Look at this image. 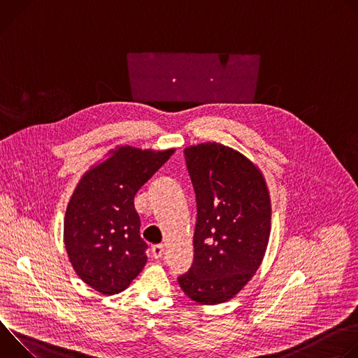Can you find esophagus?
Returning a JSON list of instances; mask_svg holds the SVG:
<instances>
[{
  "mask_svg": "<svg viewBox=\"0 0 358 358\" xmlns=\"http://www.w3.org/2000/svg\"><path fill=\"white\" fill-rule=\"evenodd\" d=\"M151 255H152V258H155V259L163 258V255H164V246H163V245L152 246V248H151Z\"/></svg>",
  "mask_w": 358,
  "mask_h": 358,
  "instance_id": "obj_1",
  "label": "esophagus"
}]
</instances>
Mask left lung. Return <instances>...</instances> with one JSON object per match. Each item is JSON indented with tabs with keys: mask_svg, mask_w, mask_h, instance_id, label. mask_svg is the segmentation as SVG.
<instances>
[{
	"mask_svg": "<svg viewBox=\"0 0 358 358\" xmlns=\"http://www.w3.org/2000/svg\"><path fill=\"white\" fill-rule=\"evenodd\" d=\"M184 152L196 224L194 264L178 283L199 304L225 303L264 261L272 220L268 184L261 169L232 147L207 141Z\"/></svg>",
	"mask_w": 358,
	"mask_h": 358,
	"instance_id": "1",
	"label": "left lung"
}]
</instances>
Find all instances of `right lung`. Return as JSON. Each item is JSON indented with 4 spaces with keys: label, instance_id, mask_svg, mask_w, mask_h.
Listing matches in <instances>:
<instances>
[{
    "label": "right lung",
    "instance_id": "right-lung-1",
    "mask_svg": "<svg viewBox=\"0 0 358 358\" xmlns=\"http://www.w3.org/2000/svg\"><path fill=\"white\" fill-rule=\"evenodd\" d=\"M176 148L117 145L79 180L68 202L64 243L76 275L101 294L129 287L147 255L134 195Z\"/></svg>",
    "mask_w": 358,
    "mask_h": 358
}]
</instances>
